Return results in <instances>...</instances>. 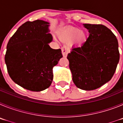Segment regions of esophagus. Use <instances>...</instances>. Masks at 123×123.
Returning <instances> with one entry per match:
<instances>
[{
    "mask_svg": "<svg viewBox=\"0 0 123 123\" xmlns=\"http://www.w3.org/2000/svg\"><path fill=\"white\" fill-rule=\"evenodd\" d=\"M62 51L63 56L64 57H66L69 52V47L68 46H67V45H64L63 47H62Z\"/></svg>",
    "mask_w": 123,
    "mask_h": 123,
    "instance_id": "1",
    "label": "esophagus"
}]
</instances>
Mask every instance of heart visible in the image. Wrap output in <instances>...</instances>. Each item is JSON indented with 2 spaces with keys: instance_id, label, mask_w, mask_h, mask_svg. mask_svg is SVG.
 Returning a JSON list of instances; mask_svg holds the SVG:
<instances>
[{
  "instance_id": "heart-1",
  "label": "heart",
  "mask_w": 123,
  "mask_h": 123,
  "mask_svg": "<svg viewBox=\"0 0 123 123\" xmlns=\"http://www.w3.org/2000/svg\"><path fill=\"white\" fill-rule=\"evenodd\" d=\"M60 37L63 41H70L75 37L78 42L84 41L86 39V33L78 28H69L62 32Z\"/></svg>"
}]
</instances>
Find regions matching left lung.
I'll return each mask as SVG.
<instances>
[{"label": "left lung", "mask_w": 123, "mask_h": 123, "mask_svg": "<svg viewBox=\"0 0 123 123\" xmlns=\"http://www.w3.org/2000/svg\"><path fill=\"white\" fill-rule=\"evenodd\" d=\"M89 36L81 46L68 54L69 67L77 87L92 91L112 78L119 62L118 42L115 35L104 25L84 24Z\"/></svg>", "instance_id": "left-lung-1"}]
</instances>
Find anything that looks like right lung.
<instances>
[{"label": "right lung", "mask_w": 123, "mask_h": 123, "mask_svg": "<svg viewBox=\"0 0 123 123\" xmlns=\"http://www.w3.org/2000/svg\"><path fill=\"white\" fill-rule=\"evenodd\" d=\"M49 23L37 19L26 21L11 37L6 45L5 62L8 74L18 85L39 92L53 80L52 69L63 57L61 49L49 45L52 35Z\"/></svg>", "instance_id": "add662e5"}]
</instances>
